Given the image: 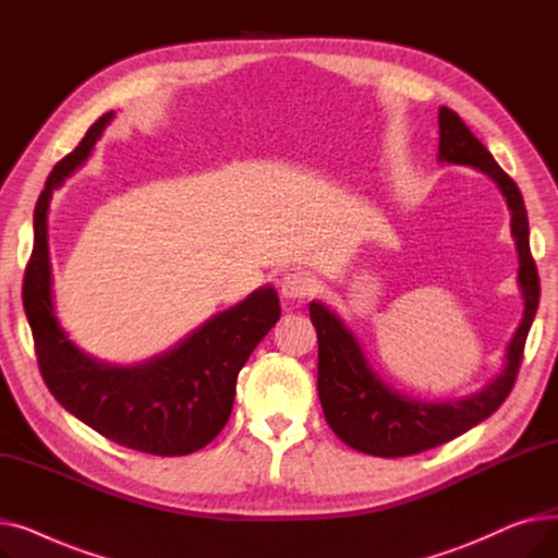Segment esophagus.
Returning <instances> with one entry per match:
<instances>
[{
	"label": "esophagus",
	"instance_id": "esophagus-1",
	"mask_svg": "<svg viewBox=\"0 0 558 558\" xmlns=\"http://www.w3.org/2000/svg\"><path fill=\"white\" fill-rule=\"evenodd\" d=\"M314 291H316V280L307 271H289L280 280V294L287 301L303 303L305 299L314 296Z\"/></svg>",
	"mask_w": 558,
	"mask_h": 558
}]
</instances>
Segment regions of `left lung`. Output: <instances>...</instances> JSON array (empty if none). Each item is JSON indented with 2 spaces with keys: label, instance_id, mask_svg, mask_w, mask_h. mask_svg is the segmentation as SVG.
Returning <instances> with one entry per match:
<instances>
[{
  "label": "left lung",
  "instance_id": "obj_1",
  "mask_svg": "<svg viewBox=\"0 0 558 558\" xmlns=\"http://www.w3.org/2000/svg\"><path fill=\"white\" fill-rule=\"evenodd\" d=\"M438 160L488 173L509 203L511 234L520 255L518 282L524 296V314L507 348L505 371L493 383L457 402H418L389 389L368 366L353 332L345 330L337 314L326 305L312 303L310 318L318 337L316 387L326 421L345 446L373 457L391 459L432 450L497 412L515 385L524 341L538 310L541 280L530 251V221L518 185L461 117L446 106L438 110Z\"/></svg>",
  "mask_w": 558,
  "mask_h": 558
}]
</instances>
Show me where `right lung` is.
<instances>
[{
    "mask_svg": "<svg viewBox=\"0 0 558 558\" xmlns=\"http://www.w3.org/2000/svg\"><path fill=\"white\" fill-rule=\"evenodd\" d=\"M110 117H99L76 149L53 167L36 203L34 251L22 284L24 312L45 385L70 414L124 448L183 457L208 446L228 423L238 373L276 326L280 303L271 287L257 289L181 345L133 368L99 364L65 337L51 303L47 208L51 192L87 158Z\"/></svg>",
    "mask_w": 558,
    "mask_h": 558,
    "instance_id": "add662e5",
    "label": "right lung"
}]
</instances>
